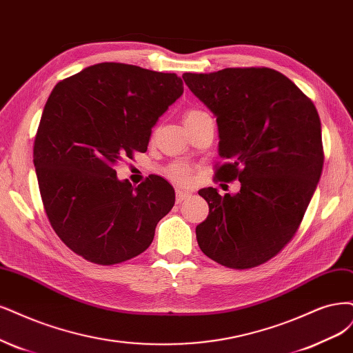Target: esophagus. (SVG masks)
<instances>
[{
    "instance_id": "obj_1",
    "label": "esophagus",
    "mask_w": 353,
    "mask_h": 353,
    "mask_svg": "<svg viewBox=\"0 0 353 353\" xmlns=\"http://www.w3.org/2000/svg\"><path fill=\"white\" fill-rule=\"evenodd\" d=\"M190 197H191V192H188L185 190H176V203H182Z\"/></svg>"
}]
</instances>
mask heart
Returning a JSON list of instances; mask_svg holds the SVG:
<instances>
[{
	"mask_svg": "<svg viewBox=\"0 0 353 353\" xmlns=\"http://www.w3.org/2000/svg\"><path fill=\"white\" fill-rule=\"evenodd\" d=\"M205 115V112H203L201 109H197V108H190L185 111L184 114V123H190V121L196 119L199 117H203ZM168 176L174 179V181H178V182H187L190 179V168L185 165V163H174L168 168L166 171Z\"/></svg>",
	"mask_w": 353,
	"mask_h": 353,
	"instance_id": "obj_1",
	"label": "heart"
}]
</instances>
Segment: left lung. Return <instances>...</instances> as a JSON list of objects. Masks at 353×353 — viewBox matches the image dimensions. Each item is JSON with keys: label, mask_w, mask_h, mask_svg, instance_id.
Here are the masks:
<instances>
[{"label": "left lung", "mask_w": 353, "mask_h": 353, "mask_svg": "<svg viewBox=\"0 0 353 353\" xmlns=\"http://www.w3.org/2000/svg\"><path fill=\"white\" fill-rule=\"evenodd\" d=\"M216 115L217 181H239L236 194H199L209 216L196 228L200 250L229 269L257 267L281 252L298 232L323 172L317 109L282 72L267 67L182 74Z\"/></svg>", "instance_id": "8db88e82"}]
</instances>
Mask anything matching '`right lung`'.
Instances as JSON below:
<instances>
[{"label":"right lung","instance_id":"right-lung-1","mask_svg":"<svg viewBox=\"0 0 353 353\" xmlns=\"http://www.w3.org/2000/svg\"><path fill=\"white\" fill-rule=\"evenodd\" d=\"M184 92L175 72L101 63L61 80L43 108L33 163L43 209L59 239L84 260L137 257L175 204L166 179L132 187L115 166L145 152L156 121Z\"/></svg>","mask_w":353,"mask_h":353}]
</instances>
